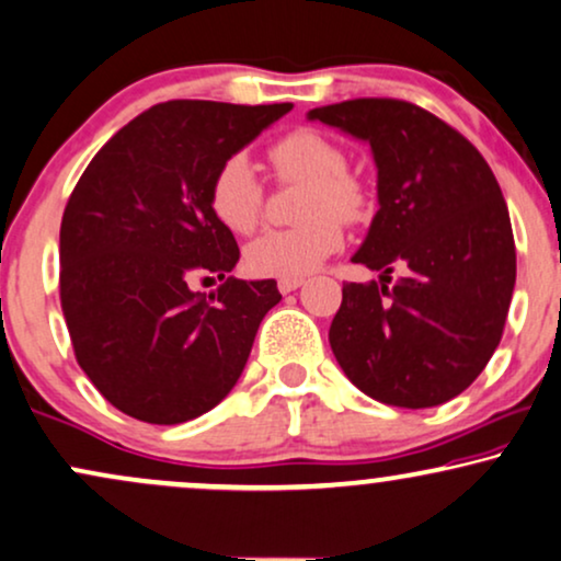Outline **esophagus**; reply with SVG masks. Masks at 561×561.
<instances>
[{
    "instance_id": "esophagus-1",
    "label": "esophagus",
    "mask_w": 561,
    "mask_h": 561,
    "mask_svg": "<svg viewBox=\"0 0 561 561\" xmlns=\"http://www.w3.org/2000/svg\"><path fill=\"white\" fill-rule=\"evenodd\" d=\"M276 287H279L282 295H289V293H295L297 287H302V279H279L276 282Z\"/></svg>"
}]
</instances>
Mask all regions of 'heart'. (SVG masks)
<instances>
[{
  "label": "heart",
  "instance_id": "1",
  "mask_svg": "<svg viewBox=\"0 0 561 561\" xmlns=\"http://www.w3.org/2000/svg\"><path fill=\"white\" fill-rule=\"evenodd\" d=\"M279 183H305L295 228L266 230L245 248V266L256 276L302 279L344 243V222L367 211V191L346 173V154L316 129H295L268 147ZM209 209L222 228L248 236L264 215V188L245 154L219 162L209 183Z\"/></svg>",
  "mask_w": 561,
  "mask_h": 561
}]
</instances>
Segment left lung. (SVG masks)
I'll return each mask as SVG.
<instances>
[{
	"label": "left lung",
	"mask_w": 561,
	"mask_h": 561,
	"mask_svg": "<svg viewBox=\"0 0 561 561\" xmlns=\"http://www.w3.org/2000/svg\"><path fill=\"white\" fill-rule=\"evenodd\" d=\"M310 118L370 141L378 202L329 342L370 399L427 409L456 399L497 350L515 287V240L500 183L463 134L420 105L354 98ZM404 276L388 288L392 268Z\"/></svg>",
	"instance_id": "1"
}]
</instances>
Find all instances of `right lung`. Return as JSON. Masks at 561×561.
<instances>
[{
    "label": "right lung",
    "mask_w": 561,
    "mask_h": 561,
    "mask_svg": "<svg viewBox=\"0 0 561 561\" xmlns=\"http://www.w3.org/2000/svg\"><path fill=\"white\" fill-rule=\"evenodd\" d=\"M293 103H158L118 129L69 196L59 236V297L75 357L118 411L181 424L236 386L274 279L228 276L240 248L209 209L219 162ZM222 278L209 298L190 287Z\"/></svg>",
    "instance_id": "add662e5"
}]
</instances>
